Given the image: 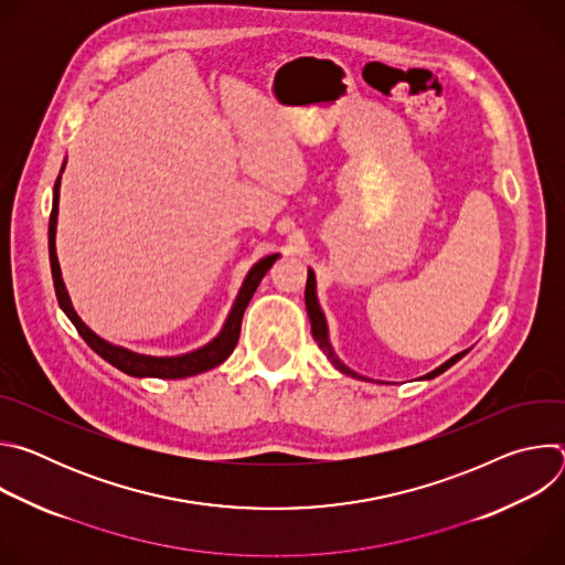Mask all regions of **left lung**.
I'll use <instances>...</instances> for the list:
<instances>
[{
	"label": "left lung",
	"mask_w": 565,
	"mask_h": 565,
	"mask_svg": "<svg viewBox=\"0 0 565 565\" xmlns=\"http://www.w3.org/2000/svg\"><path fill=\"white\" fill-rule=\"evenodd\" d=\"M306 310H308V317H310V331H312V338H315V342H317V347L324 351L327 355H329V360L342 371V373H347V375H353V377H362V375H358V373H353L349 366H344L338 358H335V353H333V349H331V344H329V338H327V319H324V312H321V308H319V303H317V297H315V275H312V270H308V279H306ZM462 355H467V351H462V353H458V355H454L451 360H447L443 366H438L436 371H431V373H427L425 377L427 380H431V377H436V375H440V373H445L451 364H456ZM364 380V377H362Z\"/></svg>",
	"instance_id": "1"
}]
</instances>
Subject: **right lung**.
<instances>
[{
	"label": "right lung",
	"mask_w": 565,
	"mask_h": 565,
	"mask_svg": "<svg viewBox=\"0 0 565 565\" xmlns=\"http://www.w3.org/2000/svg\"><path fill=\"white\" fill-rule=\"evenodd\" d=\"M57 201H60V177L55 181V188H53V210H51V218H49V257H51V273H53V286H55V295H57V301L62 306V310L66 312V317L73 321L77 333L83 335V340L103 358L107 360L109 364H114L116 369H120L122 373L127 375H134V377H168V380H179V377H188V375H196V373H203V371H210L214 366H218L236 347L238 342V335H241V319H244V312L257 290V286L262 284L264 275L270 270V266L275 264V259L279 255H270L266 259H262L259 264H255V268L248 273L244 286H241L238 290V297L232 306V312L225 321L223 331L218 333L216 340H212L207 347L194 351V353H188V355H181V358H149V355H138V353H131L127 349H120V347H114L105 340H100L94 331H89L83 319H79L71 306V299L66 295V288H64V281H62V275H60V264H57V255H55V223H57Z\"/></svg>",
	"instance_id": "obj_1"
}]
</instances>
